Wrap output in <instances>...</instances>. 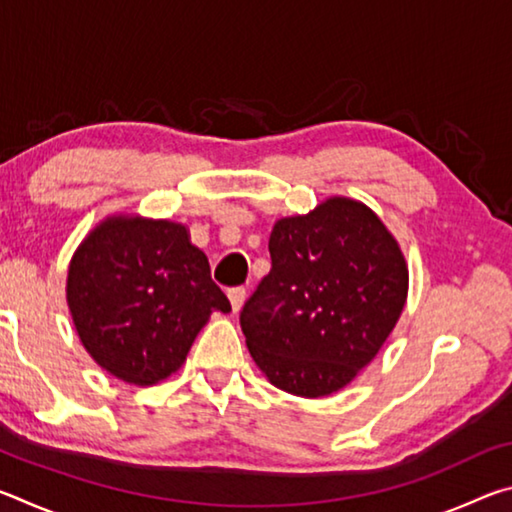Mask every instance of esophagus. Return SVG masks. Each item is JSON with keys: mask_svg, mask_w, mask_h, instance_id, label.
<instances>
[{"mask_svg": "<svg viewBox=\"0 0 512 512\" xmlns=\"http://www.w3.org/2000/svg\"><path fill=\"white\" fill-rule=\"evenodd\" d=\"M228 298H230L232 311H239L241 305H244V300H246V289L244 287H232V289H228Z\"/></svg>", "mask_w": 512, "mask_h": 512, "instance_id": "esophagus-1", "label": "esophagus"}]
</instances>
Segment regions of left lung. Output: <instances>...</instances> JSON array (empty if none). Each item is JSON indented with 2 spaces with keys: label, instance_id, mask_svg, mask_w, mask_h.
Listing matches in <instances>:
<instances>
[{
  "label": "left lung",
  "instance_id": "obj_1",
  "mask_svg": "<svg viewBox=\"0 0 512 512\" xmlns=\"http://www.w3.org/2000/svg\"><path fill=\"white\" fill-rule=\"evenodd\" d=\"M268 253L271 271L239 314L250 357L280 391H341L402 314L409 268L400 246L370 207L334 196L277 221Z\"/></svg>",
  "mask_w": 512,
  "mask_h": 512
}]
</instances>
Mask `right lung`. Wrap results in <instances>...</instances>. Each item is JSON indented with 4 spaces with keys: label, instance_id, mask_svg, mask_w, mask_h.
<instances>
[{
    "label": "right lung",
    "instance_id": "1",
    "mask_svg": "<svg viewBox=\"0 0 512 512\" xmlns=\"http://www.w3.org/2000/svg\"><path fill=\"white\" fill-rule=\"evenodd\" d=\"M67 305L90 357L137 386L176 372L212 311H230L185 225L142 216H110L85 237Z\"/></svg>",
    "mask_w": 512,
    "mask_h": 512
}]
</instances>
